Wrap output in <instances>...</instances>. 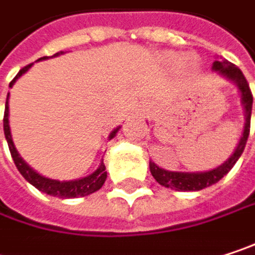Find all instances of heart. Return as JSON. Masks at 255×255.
<instances>
[{
  "mask_svg": "<svg viewBox=\"0 0 255 255\" xmlns=\"http://www.w3.org/2000/svg\"><path fill=\"white\" fill-rule=\"evenodd\" d=\"M164 63L168 68H171V69H177L180 66H184L190 72L195 71L196 66H198L196 60L192 56L187 57L184 53H177V51H168V53H165L164 54Z\"/></svg>",
  "mask_w": 255,
  "mask_h": 255,
  "instance_id": "1",
  "label": "heart"
}]
</instances>
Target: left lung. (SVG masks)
Wrapping results in <instances>:
<instances>
[{
  "mask_svg": "<svg viewBox=\"0 0 255 255\" xmlns=\"http://www.w3.org/2000/svg\"><path fill=\"white\" fill-rule=\"evenodd\" d=\"M213 71L217 72L220 77L226 78L228 81L233 82L238 87V91L241 94V103H242V109H244V117H245V123H244V129H242V135L238 141V146L235 147L233 153L230 155L222 165L208 170V171H196V173H186V171H168L161 168L159 165H156L155 162L149 161V168L153 178L164 187L168 189H174V190H181V192H190V190H202L205 187H210L213 184H216L219 180L225 177L230 170L233 168V165L236 164V161L241 158L248 135H250V123H251V111H253V94L250 90V85L247 82V79L244 77V74L241 72L239 68H236L233 63L228 62L226 59H217L213 63Z\"/></svg>",
  "mask_w": 255,
  "mask_h": 255,
  "instance_id": "1",
  "label": "left lung"
}]
</instances>
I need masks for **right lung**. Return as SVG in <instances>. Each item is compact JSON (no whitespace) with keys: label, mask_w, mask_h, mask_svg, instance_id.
<instances>
[{"label":"right lung","mask_w":255,"mask_h":255,"mask_svg":"<svg viewBox=\"0 0 255 255\" xmlns=\"http://www.w3.org/2000/svg\"><path fill=\"white\" fill-rule=\"evenodd\" d=\"M60 54H65L63 51H59L56 53L54 56L51 57H57ZM48 57H41L38 59L39 60H45ZM33 63L25 66L23 69L19 71V74L16 75V78L10 82V87H13V84L16 82L17 78H20L23 74H26L30 68H32ZM8 97H10V93L7 96V100H5V112H4V134H5V140L8 143V149H10V153H11V158L19 170V173L27 180L32 186H35L38 190L50 195V196H56V198H63V199H69V198H79V196H87V195H91L94 192H97L103 183L106 181L108 177V173H106V167L103 164V161L100 162L99 168L91 173L90 176H85V177L75 178V180H54V178L44 177L42 174L36 173L29 164H26L23 161V158L19 155L16 146H14V141H13V137H11V129H10V121H8ZM121 127H117L111 134H109V140L114 138L117 135V132L120 131Z\"/></svg>","instance_id":"right-lung-1"}]
</instances>
